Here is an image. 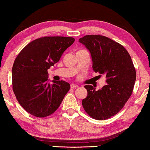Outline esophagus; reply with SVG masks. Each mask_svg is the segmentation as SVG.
Masks as SVG:
<instances>
[{"label":"esophagus","instance_id":"34e87169","mask_svg":"<svg viewBox=\"0 0 150 150\" xmlns=\"http://www.w3.org/2000/svg\"><path fill=\"white\" fill-rule=\"evenodd\" d=\"M78 87H79V86H78L77 85L74 84V83H73V84H71V88H73V89L77 88H78Z\"/></svg>","mask_w":150,"mask_h":150}]
</instances>
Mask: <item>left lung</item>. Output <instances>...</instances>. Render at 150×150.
I'll list each match as a JSON object with an SVG mask.
<instances>
[{"mask_svg": "<svg viewBox=\"0 0 150 150\" xmlns=\"http://www.w3.org/2000/svg\"><path fill=\"white\" fill-rule=\"evenodd\" d=\"M79 42L90 53L93 70L106 75L107 83L98 90L85 86L88 96L83 107L93 118L107 119L123 108L132 93L136 80L132 60L123 46L103 35H85Z\"/></svg>", "mask_w": 150, "mask_h": 150, "instance_id": "8db88e82", "label": "left lung"}]
</instances>
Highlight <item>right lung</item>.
I'll list each match as a JSON object with an SVG mask.
<instances>
[{"instance_id": "right-lung-1", "label": "right lung", "mask_w": 150, "mask_h": 150, "mask_svg": "<svg viewBox=\"0 0 150 150\" xmlns=\"http://www.w3.org/2000/svg\"><path fill=\"white\" fill-rule=\"evenodd\" d=\"M75 41L73 38L53 36L28 44L15 60L12 69L13 89L25 110L37 117H46L57 110L70 84L50 81L48 69Z\"/></svg>"}]
</instances>
